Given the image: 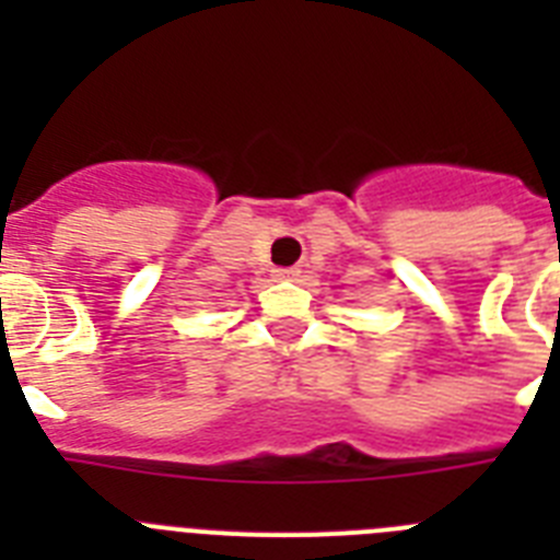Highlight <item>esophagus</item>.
Returning a JSON list of instances; mask_svg holds the SVG:
<instances>
[{"instance_id":"obj_1","label":"esophagus","mask_w":560,"mask_h":560,"mask_svg":"<svg viewBox=\"0 0 560 560\" xmlns=\"http://www.w3.org/2000/svg\"><path fill=\"white\" fill-rule=\"evenodd\" d=\"M275 277H283V280H289V277H296V269L294 266H289V269H275Z\"/></svg>"}]
</instances>
